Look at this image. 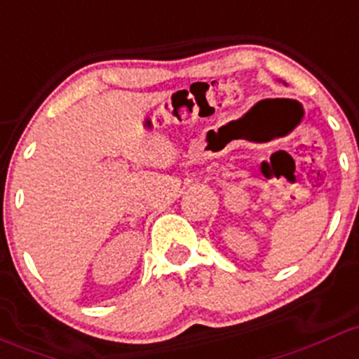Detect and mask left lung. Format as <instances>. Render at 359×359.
<instances>
[{"label":"left lung","instance_id":"1","mask_svg":"<svg viewBox=\"0 0 359 359\" xmlns=\"http://www.w3.org/2000/svg\"><path fill=\"white\" fill-rule=\"evenodd\" d=\"M279 82H283V80H279ZM284 83V86H286V82H283Z\"/></svg>","mask_w":359,"mask_h":359}]
</instances>
